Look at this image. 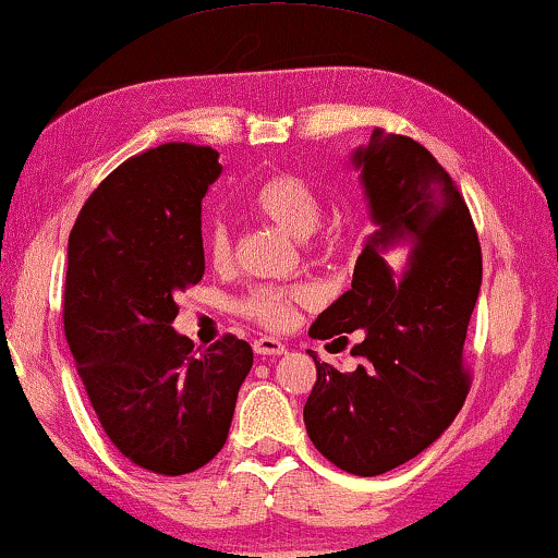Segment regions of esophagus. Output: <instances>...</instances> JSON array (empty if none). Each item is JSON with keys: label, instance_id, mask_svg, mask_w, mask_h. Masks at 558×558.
Listing matches in <instances>:
<instances>
[{"label": "esophagus", "instance_id": "obj_1", "mask_svg": "<svg viewBox=\"0 0 558 558\" xmlns=\"http://www.w3.org/2000/svg\"><path fill=\"white\" fill-rule=\"evenodd\" d=\"M254 350L258 355H281V353H287V345L277 338H269V335H264V338L254 340Z\"/></svg>", "mask_w": 558, "mask_h": 558}]
</instances>
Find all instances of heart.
Returning <instances> with one entry per match:
<instances>
[{"label":"heart","instance_id":"heart-1","mask_svg":"<svg viewBox=\"0 0 558 558\" xmlns=\"http://www.w3.org/2000/svg\"><path fill=\"white\" fill-rule=\"evenodd\" d=\"M251 210L266 223L277 226L292 239H307L323 223V203L315 187L300 174L279 172L258 182L254 193L248 195ZM310 251H325V241H310ZM203 256L213 269H226L233 258L231 233L223 223L213 220L203 228ZM312 302L310 287H256L239 300V312L243 317L254 319L256 325L269 327V330H284L294 319V310Z\"/></svg>","mask_w":558,"mask_h":558}]
</instances>
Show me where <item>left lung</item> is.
Masks as SVG:
<instances>
[{
    "label": "left lung",
    "instance_id": "left-lung-1",
    "mask_svg": "<svg viewBox=\"0 0 558 558\" xmlns=\"http://www.w3.org/2000/svg\"><path fill=\"white\" fill-rule=\"evenodd\" d=\"M361 167L378 231L361 251L353 287L310 327L315 340H348L353 373L317 365L304 403L312 445L335 468L373 477L432 445L462 409L472 376L464 338L475 310L483 254L470 208L429 149L373 129Z\"/></svg>",
    "mask_w": 558,
    "mask_h": 558
}]
</instances>
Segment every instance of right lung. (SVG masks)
Listing matches in <instances>:
<instances>
[{"label": "right lung", "mask_w": 558, "mask_h": 558, "mask_svg": "<svg viewBox=\"0 0 558 558\" xmlns=\"http://www.w3.org/2000/svg\"><path fill=\"white\" fill-rule=\"evenodd\" d=\"M220 170L216 149L187 142L129 157L68 241V345L106 437L155 475H187L223 449L254 363L231 332L195 350L172 330L174 296L203 279V197Z\"/></svg>", "instance_id": "obj_1"}]
</instances>
